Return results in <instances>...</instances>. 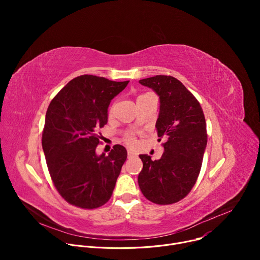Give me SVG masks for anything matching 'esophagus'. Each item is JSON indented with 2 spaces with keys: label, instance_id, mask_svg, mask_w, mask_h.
Masks as SVG:
<instances>
[{
  "label": "esophagus",
  "instance_id": "esophagus-1",
  "mask_svg": "<svg viewBox=\"0 0 260 260\" xmlns=\"http://www.w3.org/2000/svg\"><path fill=\"white\" fill-rule=\"evenodd\" d=\"M127 156H128V158H135V157L138 156V154L136 152L132 151V150H128L127 151Z\"/></svg>",
  "mask_w": 260,
  "mask_h": 260
}]
</instances>
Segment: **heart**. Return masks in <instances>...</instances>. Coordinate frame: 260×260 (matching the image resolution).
<instances>
[{
    "label": "heart",
    "mask_w": 260,
    "mask_h": 260,
    "mask_svg": "<svg viewBox=\"0 0 260 260\" xmlns=\"http://www.w3.org/2000/svg\"><path fill=\"white\" fill-rule=\"evenodd\" d=\"M112 111H113V107H111V109H110V113L112 112ZM124 141H125V143H126L128 146H131V147H134V146H136V145H137L136 137H135L133 134H128V135H126V136H125V138H124Z\"/></svg>",
    "instance_id": "heart-1"
}]
</instances>
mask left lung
Segmentation results:
<instances>
[{"label": "left lung", "mask_w": 260, "mask_h": 260, "mask_svg": "<svg viewBox=\"0 0 260 260\" xmlns=\"http://www.w3.org/2000/svg\"><path fill=\"white\" fill-rule=\"evenodd\" d=\"M140 83L159 95L155 127L157 136L166 137L167 142L158 160L139 155L143 162L139 187L154 204H175L190 192L200 175L208 141L205 115L196 96L172 76L156 75Z\"/></svg>", "instance_id": "left-lung-1"}]
</instances>
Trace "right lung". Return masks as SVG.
<instances>
[{
	"label": "right lung",
	"instance_id": "obj_1",
	"mask_svg": "<svg viewBox=\"0 0 260 260\" xmlns=\"http://www.w3.org/2000/svg\"><path fill=\"white\" fill-rule=\"evenodd\" d=\"M129 81L93 75L72 79L50 102L42 147L54 187L70 205L96 209L112 196L127 152L114 145L106 156L95 154L108 107Z\"/></svg>",
	"mask_w": 260,
	"mask_h": 260
}]
</instances>
